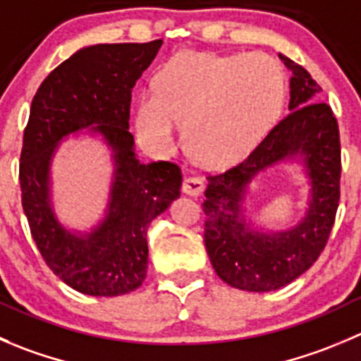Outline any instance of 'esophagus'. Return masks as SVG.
Masks as SVG:
<instances>
[{"instance_id":"esophagus-1","label":"esophagus","mask_w":361,"mask_h":361,"mask_svg":"<svg viewBox=\"0 0 361 361\" xmlns=\"http://www.w3.org/2000/svg\"><path fill=\"white\" fill-rule=\"evenodd\" d=\"M204 180L197 177H186L183 183V193L190 195V197H198L204 191Z\"/></svg>"}]
</instances>
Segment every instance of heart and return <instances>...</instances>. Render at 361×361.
<instances>
[{
  "instance_id": "b5f03b06",
  "label": "heart",
  "mask_w": 361,
  "mask_h": 361,
  "mask_svg": "<svg viewBox=\"0 0 361 361\" xmlns=\"http://www.w3.org/2000/svg\"><path fill=\"white\" fill-rule=\"evenodd\" d=\"M286 88L283 67L267 54L180 51L161 65L152 90L136 99V129L164 152L184 122L197 157L223 166L259 145L280 115Z\"/></svg>"
}]
</instances>
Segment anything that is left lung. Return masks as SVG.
I'll return each mask as SVG.
<instances>
[{
  "label": "left lung",
  "mask_w": 361,
  "mask_h": 361,
  "mask_svg": "<svg viewBox=\"0 0 361 361\" xmlns=\"http://www.w3.org/2000/svg\"><path fill=\"white\" fill-rule=\"evenodd\" d=\"M293 72L290 113L267 133L248 157L209 175L204 241L216 274L228 286L250 293L276 290L296 280L328 243L341 200V135L322 88L290 58L280 54ZM300 155L311 178L305 218L287 233L264 235L240 216L245 188L271 164Z\"/></svg>",
  "instance_id": "8db88e82"
}]
</instances>
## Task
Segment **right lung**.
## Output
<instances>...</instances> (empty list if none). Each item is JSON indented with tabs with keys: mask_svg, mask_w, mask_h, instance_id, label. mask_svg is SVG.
<instances>
[{
	"mask_svg": "<svg viewBox=\"0 0 361 361\" xmlns=\"http://www.w3.org/2000/svg\"><path fill=\"white\" fill-rule=\"evenodd\" d=\"M161 44L83 47L47 75L32 101L19 163L24 214L49 269L88 296H122L142 286L147 228L180 195V168L168 161L140 163L129 133L133 87ZM87 126L114 150L116 178L106 218L90 235L75 236L50 207L49 166L59 140Z\"/></svg>",
	"mask_w": 361,
	"mask_h": 361,
	"instance_id": "add662e5",
	"label": "right lung"
}]
</instances>
